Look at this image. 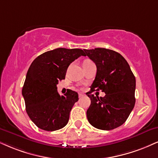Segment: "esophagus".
<instances>
[{
  "label": "esophagus",
  "instance_id": "esophagus-1",
  "mask_svg": "<svg viewBox=\"0 0 158 158\" xmlns=\"http://www.w3.org/2000/svg\"><path fill=\"white\" fill-rule=\"evenodd\" d=\"M78 96H79V98H81V97H84V96H85V94H83V93H79Z\"/></svg>",
  "mask_w": 158,
  "mask_h": 158
}]
</instances>
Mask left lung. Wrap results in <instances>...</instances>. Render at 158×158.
I'll return each instance as SVG.
<instances>
[{
  "label": "left lung",
  "mask_w": 158,
  "mask_h": 158,
  "mask_svg": "<svg viewBox=\"0 0 158 158\" xmlns=\"http://www.w3.org/2000/svg\"><path fill=\"white\" fill-rule=\"evenodd\" d=\"M97 66L95 79L86 93L91 105L87 118L97 129L110 130L123 124L135 106V77L127 61L118 52L106 48L84 50ZM102 90L103 98L91 94Z\"/></svg>",
  "instance_id": "obj_1"
}]
</instances>
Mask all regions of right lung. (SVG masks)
<instances>
[{
    "instance_id": "obj_1",
    "label": "right lung",
    "mask_w": 158,
    "mask_h": 158,
    "mask_svg": "<svg viewBox=\"0 0 158 158\" xmlns=\"http://www.w3.org/2000/svg\"><path fill=\"white\" fill-rule=\"evenodd\" d=\"M81 56H85L81 49L57 48L39 56L31 64L22 94L29 118L40 129L55 131L68 123L78 94L69 89L60 95L57 84L65 79L69 64Z\"/></svg>"
}]
</instances>
